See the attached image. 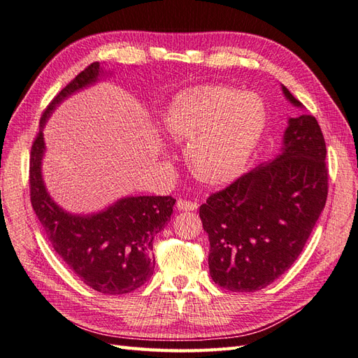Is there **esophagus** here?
Here are the masks:
<instances>
[{"label": "esophagus", "mask_w": 358, "mask_h": 358, "mask_svg": "<svg viewBox=\"0 0 358 358\" xmlns=\"http://www.w3.org/2000/svg\"><path fill=\"white\" fill-rule=\"evenodd\" d=\"M177 208L180 212H195L198 208V204L194 203V201H187V199H178L177 201Z\"/></svg>", "instance_id": "1"}]
</instances>
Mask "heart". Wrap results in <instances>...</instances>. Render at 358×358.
<instances>
[{"mask_svg": "<svg viewBox=\"0 0 358 358\" xmlns=\"http://www.w3.org/2000/svg\"><path fill=\"white\" fill-rule=\"evenodd\" d=\"M266 122V106L257 94L222 85L181 92L163 116L171 139L189 145L192 176L207 186H225L241 177Z\"/></svg>", "mask_w": 358, "mask_h": 358, "instance_id": "heart-1", "label": "heart"}]
</instances>
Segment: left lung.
<instances>
[{
	"label": "left lung",
	"mask_w": 358,
	"mask_h": 358,
	"mask_svg": "<svg viewBox=\"0 0 358 358\" xmlns=\"http://www.w3.org/2000/svg\"><path fill=\"white\" fill-rule=\"evenodd\" d=\"M293 106L302 104L282 86ZM327 146L315 116L289 119L281 152L199 207L212 280L231 292L269 286L301 254L328 195Z\"/></svg>",
	"instance_id": "obj_1"
}]
</instances>
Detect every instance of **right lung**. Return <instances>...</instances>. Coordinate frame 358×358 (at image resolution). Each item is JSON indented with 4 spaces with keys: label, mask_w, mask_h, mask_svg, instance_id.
Returning <instances> with one entry per match:
<instances>
[{
    "label": "right lung",
    "mask_w": 358,
    "mask_h": 358,
    "mask_svg": "<svg viewBox=\"0 0 358 358\" xmlns=\"http://www.w3.org/2000/svg\"><path fill=\"white\" fill-rule=\"evenodd\" d=\"M99 74V62H94L63 87L42 113L41 130L30 152V201L54 251L69 269L96 292L122 295L141 287L152 275L154 237L171 221L176 199L128 196L101 213L77 216L54 203L41 172L45 122L63 99L95 83Z\"/></svg>",
    "instance_id": "add662e5"
}]
</instances>
